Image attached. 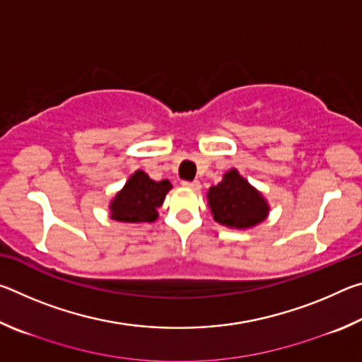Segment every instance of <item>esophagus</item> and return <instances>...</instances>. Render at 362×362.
I'll list each match as a JSON object with an SVG mask.
<instances>
[{
	"label": "esophagus",
	"instance_id": "1",
	"mask_svg": "<svg viewBox=\"0 0 362 362\" xmlns=\"http://www.w3.org/2000/svg\"><path fill=\"white\" fill-rule=\"evenodd\" d=\"M183 187H187L189 189H194V192H198L201 189V183L198 180H193V182H183Z\"/></svg>",
	"mask_w": 362,
	"mask_h": 362
}]
</instances>
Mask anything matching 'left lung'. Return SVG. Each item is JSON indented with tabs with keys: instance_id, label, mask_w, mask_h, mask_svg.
Segmentation results:
<instances>
[{
	"instance_id": "left-lung-1",
	"label": "left lung",
	"mask_w": 362,
	"mask_h": 362,
	"mask_svg": "<svg viewBox=\"0 0 362 362\" xmlns=\"http://www.w3.org/2000/svg\"><path fill=\"white\" fill-rule=\"evenodd\" d=\"M214 220L235 230H246L262 223L268 217L269 206L259 189L240 175L236 169L228 170L216 187L207 192Z\"/></svg>"
}]
</instances>
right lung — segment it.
<instances>
[{"mask_svg": "<svg viewBox=\"0 0 362 362\" xmlns=\"http://www.w3.org/2000/svg\"><path fill=\"white\" fill-rule=\"evenodd\" d=\"M169 180L155 182L144 170H136L110 204V217L124 223L155 222L158 207L163 204L169 189Z\"/></svg>", "mask_w": 362, "mask_h": 362, "instance_id": "right-lung-1", "label": "right lung"}]
</instances>
